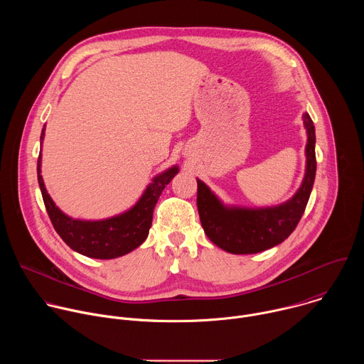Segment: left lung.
<instances>
[{
	"instance_id": "obj_1",
	"label": "left lung",
	"mask_w": 364,
	"mask_h": 364,
	"mask_svg": "<svg viewBox=\"0 0 364 364\" xmlns=\"http://www.w3.org/2000/svg\"><path fill=\"white\" fill-rule=\"evenodd\" d=\"M306 131L305 174L296 193L282 204L271 207H242L225 204L207 184L197 178V209L201 226L216 246L247 255L282 243L296 228L313 190L316 161V128L308 114L302 115Z\"/></svg>"
}]
</instances>
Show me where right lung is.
Masks as SVG:
<instances>
[{
  "label": "right lung",
  "mask_w": 364,
  "mask_h": 364,
  "mask_svg": "<svg viewBox=\"0 0 364 364\" xmlns=\"http://www.w3.org/2000/svg\"><path fill=\"white\" fill-rule=\"evenodd\" d=\"M44 131L46 127L41 129L40 144H43ZM178 171V166H173L155 176L138 201L124 213L100 220H82L63 213L51 200L41 177V152L37 160L38 186L51 223L70 249L93 259L119 257L145 242L152 223L154 207Z\"/></svg>",
  "instance_id": "right-lung-1"
}]
</instances>
